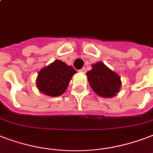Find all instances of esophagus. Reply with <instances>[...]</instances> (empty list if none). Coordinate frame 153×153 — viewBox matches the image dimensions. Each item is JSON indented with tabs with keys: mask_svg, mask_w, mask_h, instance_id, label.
Segmentation results:
<instances>
[{
	"mask_svg": "<svg viewBox=\"0 0 153 153\" xmlns=\"http://www.w3.org/2000/svg\"><path fill=\"white\" fill-rule=\"evenodd\" d=\"M86 71H86V68H82L81 70L79 71V72H80V73H82V74H85Z\"/></svg>",
	"mask_w": 153,
	"mask_h": 153,
	"instance_id": "1",
	"label": "esophagus"
}]
</instances>
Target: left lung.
<instances>
[{"label":"left lung","mask_w":153,"mask_h":153,"mask_svg":"<svg viewBox=\"0 0 153 153\" xmlns=\"http://www.w3.org/2000/svg\"><path fill=\"white\" fill-rule=\"evenodd\" d=\"M92 69L87 73L92 90L102 98H112L120 91V76L111 71L102 62L92 64Z\"/></svg>","instance_id":"1"}]
</instances>
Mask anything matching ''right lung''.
<instances>
[{
	"label": "right lung",
	"mask_w": 153,
	"mask_h": 153,
	"mask_svg": "<svg viewBox=\"0 0 153 153\" xmlns=\"http://www.w3.org/2000/svg\"><path fill=\"white\" fill-rule=\"evenodd\" d=\"M74 74L76 71L71 66L55 60L39 71L36 85L39 91L44 95L57 97L66 91Z\"/></svg>",
	"instance_id": "1"
}]
</instances>
